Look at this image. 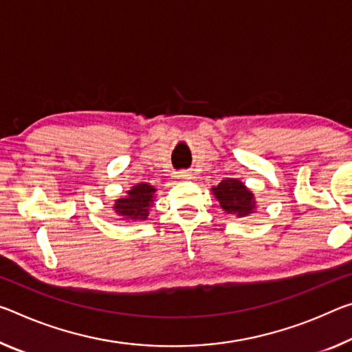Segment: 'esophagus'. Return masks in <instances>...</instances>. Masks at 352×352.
<instances>
[{"label": "esophagus", "instance_id": "obj_1", "mask_svg": "<svg viewBox=\"0 0 352 352\" xmlns=\"http://www.w3.org/2000/svg\"><path fill=\"white\" fill-rule=\"evenodd\" d=\"M177 178H180V180H189V178H191V172H188V170L177 172Z\"/></svg>", "mask_w": 352, "mask_h": 352}]
</instances>
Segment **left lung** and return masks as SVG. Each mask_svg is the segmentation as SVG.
Masks as SVG:
<instances>
[{"label": "left lung", "mask_w": 352, "mask_h": 352, "mask_svg": "<svg viewBox=\"0 0 352 352\" xmlns=\"http://www.w3.org/2000/svg\"><path fill=\"white\" fill-rule=\"evenodd\" d=\"M221 208L228 214L246 217L255 211V197L238 178H226L216 188H211Z\"/></svg>", "instance_id": "1"}]
</instances>
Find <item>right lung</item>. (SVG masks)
<instances>
[{
  "label": "right lung",
  "instance_id": "1",
  "mask_svg": "<svg viewBox=\"0 0 352 352\" xmlns=\"http://www.w3.org/2000/svg\"><path fill=\"white\" fill-rule=\"evenodd\" d=\"M155 191L156 189L148 183H139L126 191V197L116 200L113 210L122 221H146L150 206L153 205Z\"/></svg>",
  "mask_w": 352,
  "mask_h": 352
}]
</instances>
